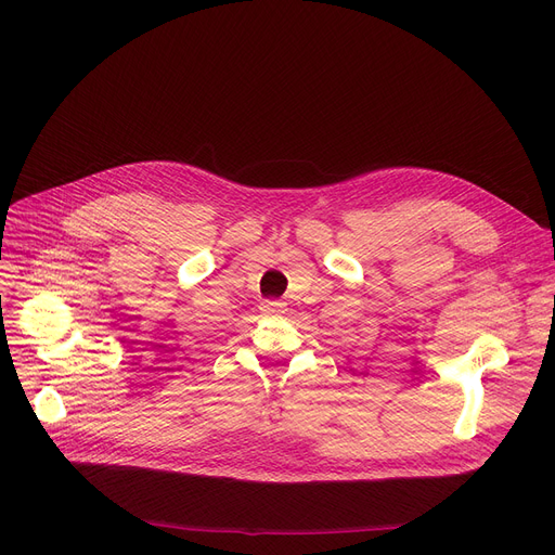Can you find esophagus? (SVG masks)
Returning <instances> with one entry per match:
<instances>
[{"instance_id": "obj_1", "label": "esophagus", "mask_w": 555, "mask_h": 555, "mask_svg": "<svg viewBox=\"0 0 555 555\" xmlns=\"http://www.w3.org/2000/svg\"><path fill=\"white\" fill-rule=\"evenodd\" d=\"M260 310L266 314H279V312H285V304L283 301H262Z\"/></svg>"}]
</instances>
